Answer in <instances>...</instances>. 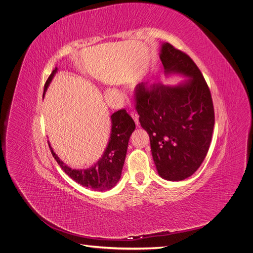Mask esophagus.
Returning <instances> with one entry per match:
<instances>
[{
    "instance_id": "esophagus-1",
    "label": "esophagus",
    "mask_w": 253,
    "mask_h": 253,
    "mask_svg": "<svg viewBox=\"0 0 253 253\" xmlns=\"http://www.w3.org/2000/svg\"><path fill=\"white\" fill-rule=\"evenodd\" d=\"M130 115H131V117L133 118V120L135 121V124H136L137 126H138V125H139V119H138L139 116H138V114H137L136 112H133V111H132V112L130 113Z\"/></svg>"
}]
</instances>
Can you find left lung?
Listing matches in <instances>:
<instances>
[{
	"label": "left lung",
	"mask_w": 253,
	"mask_h": 253,
	"mask_svg": "<svg viewBox=\"0 0 253 253\" xmlns=\"http://www.w3.org/2000/svg\"><path fill=\"white\" fill-rule=\"evenodd\" d=\"M159 56L166 73H179L189 80L177 86L136 85V111L149 135L158 174L171 181L182 180L200 168L208 153L214 106L208 84L187 53L164 43Z\"/></svg>",
	"instance_id": "left-lung-1"
}]
</instances>
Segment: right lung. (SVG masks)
Returning <instances> with one entry per match:
<instances>
[{"instance_id": "add662e5", "label": "right lung", "mask_w": 253, "mask_h": 253, "mask_svg": "<svg viewBox=\"0 0 253 253\" xmlns=\"http://www.w3.org/2000/svg\"><path fill=\"white\" fill-rule=\"evenodd\" d=\"M56 72L57 68L55 67L44 84V93ZM111 121L112 130L108 146L99 162L87 169H73L68 168L49 145L54 159L62 170L80 185L94 191L110 190L119 181L126 157L128 141L135 129L134 120L124 109L115 112L111 116Z\"/></svg>"}]
</instances>
